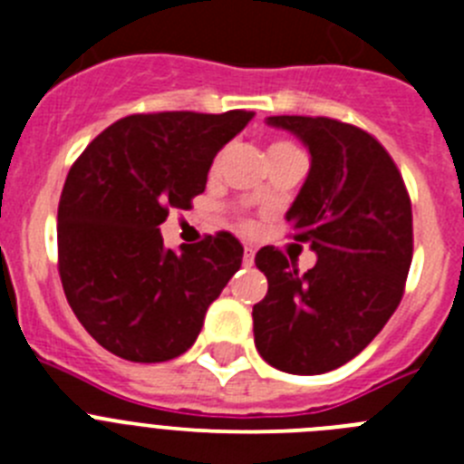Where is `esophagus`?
Instances as JSON below:
<instances>
[{
  "mask_svg": "<svg viewBox=\"0 0 464 464\" xmlns=\"http://www.w3.org/2000/svg\"><path fill=\"white\" fill-rule=\"evenodd\" d=\"M253 262H256V251H253L251 246H246V248H244V267H251Z\"/></svg>",
  "mask_w": 464,
  "mask_h": 464,
  "instance_id": "1",
  "label": "esophagus"
}]
</instances>
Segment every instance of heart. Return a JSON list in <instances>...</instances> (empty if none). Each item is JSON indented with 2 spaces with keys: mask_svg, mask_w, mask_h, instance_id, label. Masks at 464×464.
I'll return each instance as SVG.
<instances>
[{
  "mask_svg": "<svg viewBox=\"0 0 464 464\" xmlns=\"http://www.w3.org/2000/svg\"><path fill=\"white\" fill-rule=\"evenodd\" d=\"M285 146H290V143H285V141H276V143H272V149H269V153H272V150H278V149H285ZM218 162H220V160H218V158L213 160V165H211V171H216V169H218Z\"/></svg>",
  "mask_w": 464,
  "mask_h": 464,
  "instance_id": "heart-1",
  "label": "heart"
}]
</instances>
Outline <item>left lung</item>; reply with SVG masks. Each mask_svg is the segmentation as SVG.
I'll list each match as a JSON object with an SVG mask.
<instances>
[{
  "label": "left lung",
  "instance_id": "obj_1",
  "mask_svg": "<svg viewBox=\"0 0 464 464\" xmlns=\"http://www.w3.org/2000/svg\"><path fill=\"white\" fill-rule=\"evenodd\" d=\"M309 146L311 171L288 211L290 237L314 267L265 246L256 265L269 290L253 306L257 353L288 374H325L383 330L413 256L411 199L388 150L360 127L325 116H272Z\"/></svg>",
  "mask_w": 464,
  "mask_h": 464
}]
</instances>
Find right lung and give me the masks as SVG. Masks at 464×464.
<instances>
[{
	"label": "right lung",
	"mask_w": 464,
	"mask_h": 464,
	"mask_svg": "<svg viewBox=\"0 0 464 464\" xmlns=\"http://www.w3.org/2000/svg\"><path fill=\"white\" fill-rule=\"evenodd\" d=\"M253 113L160 111L109 125L76 158L57 207V272L94 342L130 362L186 353L241 267L229 232L165 248L160 225L190 208L213 158Z\"/></svg>",
	"instance_id": "1"
}]
</instances>
